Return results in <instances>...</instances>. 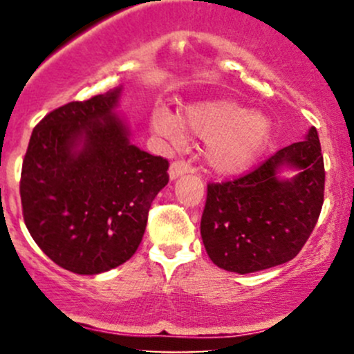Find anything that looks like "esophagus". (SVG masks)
Returning <instances> with one entry per match:
<instances>
[{
	"label": "esophagus",
	"mask_w": 354,
	"mask_h": 354,
	"mask_svg": "<svg viewBox=\"0 0 354 354\" xmlns=\"http://www.w3.org/2000/svg\"><path fill=\"white\" fill-rule=\"evenodd\" d=\"M169 178L171 180H176V178L183 176V174H188V173H194V168L188 163H185V161H173L171 165H169Z\"/></svg>",
	"instance_id": "34e87169"
}]
</instances>
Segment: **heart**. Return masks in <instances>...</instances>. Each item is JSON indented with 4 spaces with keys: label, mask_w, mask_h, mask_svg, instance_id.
<instances>
[{
    "label": "heart",
    "mask_w": 354,
    "mask_h": 354,
    "mask_svg": "<svg viewBox=\"0 0 354 354\" xmlns=\"http://www.w3.org/2000/svg\"><path fill=\"white\" fill-rule=\"evenodd\" d=\"M151 128L169 143H180L183 129L206 138V160L214 171L236 174L246 169L271 136V121L263 113L246 111L236 101L226 98L198 101L173 116L165 106L151 113Z\"/></svg>",
    "instance_id": "b5f03b06"
}]
</instances>
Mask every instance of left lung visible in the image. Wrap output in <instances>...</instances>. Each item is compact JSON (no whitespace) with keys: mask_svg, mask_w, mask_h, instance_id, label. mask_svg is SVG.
Instances as JSON below:
<instances>
[{"mask_svg":"<svg viewBox=\"0 0 354 354\" xmlns=\"http://www.w3.org/2000/svg\"><path fill=\"white\" fill-rule=\"evenodd\" d=\"M284 169L297 173L283 178ZM316 128L233 181L209 183L201 238L214 265L246 274L293 259L315 230L324 198Z\"/></svg>","mask_w":354,"mask_h":354,"instance_id":"1","label":"left lung"}]
</instances>
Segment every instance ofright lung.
<instances>
[{
    "label": "right lung",
    "instance_id": "add662e5",
    "mask_svg": "<svg viewBox=\"0 0 354 354\" xmlns=\"http://www.w3.org/2000/svg\"><path fill=\"white\" fill-rule=\"evenodd\" d=\"M123 86L71 101L36 124L23 160V218L48 258L76 274L123 265L168 185V161L129 141L116 113Z\"/></svg>",
    "mask_w": 354,
    "mask_h": 354
}]
</instances>
